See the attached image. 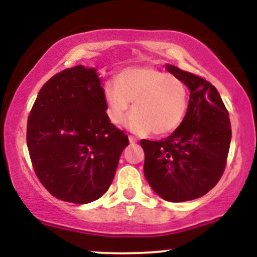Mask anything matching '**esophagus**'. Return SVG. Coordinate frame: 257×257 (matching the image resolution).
<instances>
[{
  "label": "esophagus",
  "instance_id": "esophagus-1",
  "mask_svg": "<svg viewBox=\"0 0 257 257\" xmlns=\"http://www.w3.org/2000/svg\"><path fill=\"white\" fill-rule=\"evenodd\" d=\"M128 139H129V143H131L132 145H133V144H137L138 143V139L135 138V137H132V135H129Z\"/></svg>",
  "mask_w": 257,
  "mask_h": 257
}]
</instances>
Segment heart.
<instances>
[{
    "mask_svg": "<svg viewBox=\"0 0 257 257\" xmlns=\"http://www.w3.org/2000/svg\"><path fill=\"white\" fill-rule=\"evenodd\" d=\"M106 114L112 124H119L131 107L124 124L132 132L167 135L181 125L188 108L187 85L181 78L168 75L156 67H125L116 82L105 84Z\"/></svg>",
    "mask_w": 257,
    "mask_h": 257,
    "instance_id": "1",
    "label": "heart"
}]
</instances>
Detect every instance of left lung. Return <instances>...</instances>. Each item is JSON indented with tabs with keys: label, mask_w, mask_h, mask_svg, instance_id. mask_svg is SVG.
I'll use <instances>...</instances> for the list:
<instances>
[{
	"label": "left lung",
	"mask_w": 257,
	"mask_h": 257,
	"mask_svg": "<svg viewBox=\"0 0 257 257\" xmlns=\"http://www.w3.org/2000/svg\"><path fill=\"white\" fill-rule=\"evenodd\" d=\"M168 72L190 89L187 113L172 135L159 141L141 140L144 174L151 188L168 202L204 196L219 182L226 167L232 131L219 91L193 73L166 64Z\"/></svg>",
	"instance_id": "8db88e82"
}]
</instances>
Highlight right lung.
<instances>
[{
	"instance_id": "add662e5",
	"label": "right lung",
	"mask_w": 257,
	"mask_h": 257,
	"mask_svg": "<svg viewBox=\"0 0 257 257\" xmlns=\"http://www.w3.org/2000/svg\"><path fill=\"white\" fill-rule=\"evenodd\" d=\"M102 78L83 65L53 76L28 119L26 141L37 178L52 196L87 204L108 190L128 137L108 120Z\"/></svg>"
}]
</instances>
